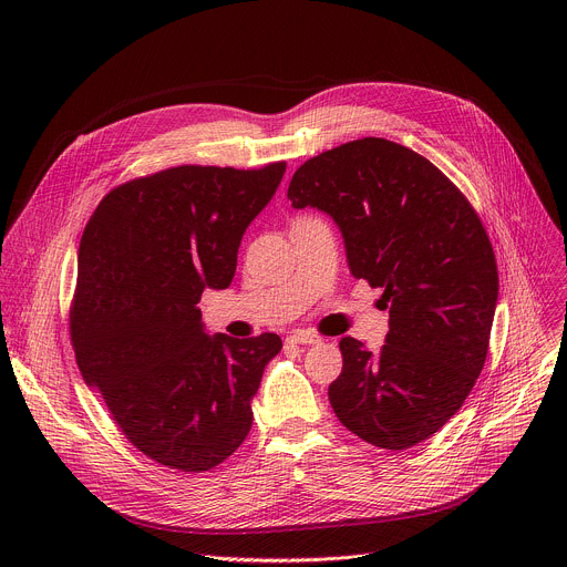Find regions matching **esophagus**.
<instances>
[{
	"instance_id": "esophagus-1",
	"label": "esophagus",
	"mask_w": 567,
	"mask_h": 567,
	"mask_svg": "<svg viewBox=\"0 0 567 567\" xmlns=\"http://www.w3.org/2000/svg\"><path fill=\"white\" fill-rule=\"evenodd\" d=\"M287 341H289V343H298V346H316V343H320V337L313 334V332L298 330V332H293Z\"/></svg>"
}]
</instances>
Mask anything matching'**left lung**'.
Wrapping results in <instances>:
<instances>
[{
    "label": "left lung",
    "instance_id": "1",
    "mask_svg": "<svg viewBox=\"0 0 567 567\" xmlns=\"http://www.w3.org/2000/svg\"><path fill=\"white\" fill-rule=\"evenodd\" d=\"M293 208L313 206L341 228L354 278L381 287L385 346L341 339L330 383L339 422L361 440L411 449L437 433L468 396L489 350L498 267L487 230L429 158L365 136L293 173Z\"/></svg>",
    "mask_w": 567,
    "mask_h": 567
}]
</instances>
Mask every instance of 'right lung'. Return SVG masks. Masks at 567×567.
<instances>
[{"instance_id": "right-lung-1", "label": "right lung", "mask_w": 567, "mask_h": 567, "mask_svg": "<svg viewBox=\"0 0 567 567\" xmlns=\"http://www.w3.org/2000/svg\"><path fill=\"white\" fill-rule=\"evenodd\" d=\"M285 168L138 177L110 190L83 230L69 311L78 368L123 435L168 468L208 471L251 431V399L282 341L208 337L197 302L230 285L241 235Z\"/></svg>"}]
</instances>
